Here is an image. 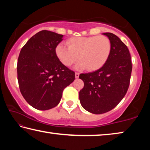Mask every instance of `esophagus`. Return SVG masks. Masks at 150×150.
Instances as JSON below:
<instances>
[{
    "label": "esophagus",
    "mask_w": 150,
    "mask_h": 150,
    "mask_svg": "<svg viewBox=\"0 0 150 150\" xmlns=\"http://www.w3.org/2000/svg\"><path fill=\"white\" fill-rule=\"evenodd\" d=\"M79 73H75V78H79Z\"/></svg>",
    "instance_id": "esophagus-1"
}]
</instances>
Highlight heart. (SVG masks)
Wrapping results in <instances>:
<instances>
[{
	"label": "heart",
	"instance_id": "b5f03b06",
	"mask_svg": "<svg viewBox=\"0 0 150 150\" xmlns=\"http://www.w3.org/2000/svg\"><path fill=\"white\" fill-rule=\"evenodd\" d=\"M68 47L58 44L55 53L59 61L70 67L81 59L77 69L87 68L89 71L99 69L105 64L110 53L111 43L105 35L73 37L66 42Z\"/></svg>",
	"mask_w": 150,
	"mask_h": 150
}]
</instances>
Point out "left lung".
<instances>
[{
	"instance_id": "1",
	"label": "left lung",
	"mask_w": 150,
	"mask_h": 150,
	"mask_svg": "<svg viewBox=\"0 0 150 150\" xmlns=\"http://www.w3.org/2000/svg\"><path fill=\"white\" fill-rule=\"evenodd\" d=\"M110 40L108 59L99 69L81 73L84 87L79 92L81 105L86 110L100 115L116 107L130 85L132 65L128 48L112 33H104Z\"/></svg>"
}]
</instances>
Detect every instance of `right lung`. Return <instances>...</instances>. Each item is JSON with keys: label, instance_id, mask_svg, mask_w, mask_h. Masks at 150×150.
Masks as SVG:
<instances>
[{"label": "right lung", "instance_id": "1", "mask_svg": "<svg viewBox=\"0 0 150 150\" xmlns=\"http://www.w3.org/2000/svg\"><path fill=\"white\" fill-rule=\"evenodd\" d=\"M62 38V34L42 30L20 52L17 63L20 91L27 103L38 110L56 106L64 88L75 80V72L62 64L55 53Z\"/></svg>", "mask_w": 150, "mask_h": 150}]
</instances>
